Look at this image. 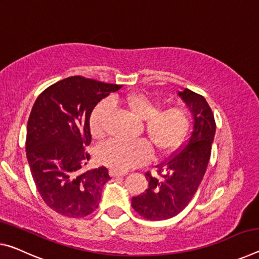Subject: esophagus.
<instances>
[{
	"label": "esophagus",
	"instance_id": "34e87169",
	"mask_svg": "<svg viewBox=\"0 0 259 259\" xmlns=\"http://www.w3.org/2000/svg\"><path fill=\"white\" fill-rule=\"evenodd\" d=\"M109 175L112 176V178H117V176H124L125 173H121V171H117L115 169H109Z\"/></svg>",
	"mask_w": 259,
	"mask_h": 259
}]
</instances>
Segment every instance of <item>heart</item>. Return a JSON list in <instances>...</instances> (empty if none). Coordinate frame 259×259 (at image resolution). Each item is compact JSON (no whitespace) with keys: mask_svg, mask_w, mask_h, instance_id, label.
Segmentation results:
<instances>
[{"mask_svg":"<svg viewBox=\"0 0 259 259\" xmlns=\"http://www.w3.org/2000/svg\"><path fill=\"white\" fill-rule=\"evenodd\" d=\"M114 102L124 106L139 120H144L145 135L157 153L170 154L182 144L189 129L187 109L178 106L161 109L159 102L144 93H130L114 99ZM112 108V102L102 100L92 110L90 131L94 138L104 136ZM151 157V147L144 141H110L97 151L98 161L117 171H128L144 165Z\"/></svg>","mask_w":259,"mask_h":259,"instance_id":"heart-1","label":"heart"}]
</instances>
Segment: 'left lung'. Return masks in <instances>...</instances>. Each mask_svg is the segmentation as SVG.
Here are the masks:
<instances>
[{
	"instance_id": "obj_1",
	"label": "left lung",
	"mask_w": 259,
	"mask_h": 259,
	"mask_svg": "<svg viewBox=\"0 0 259 259\" xmlns=\"http://www.w3.org/2000/svg\"><path fill=\"white\" fill-rule=\"evenodd\" d=\"M178 96L190 110L192 131L183 149L157 167L162 179L146 173L149 188L133 197L134 210L145 219L166 220L179 214L195 196L211 157L215 121L210 106L204 97L188 89Z\"/></svg>"
}]
</instances>
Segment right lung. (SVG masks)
<instances>
[{"label":"right lung","mask_w":259,"mask_h":259,"mask_svg":"<svg viewBox=\"0 0 259 259\" xmlns=\"http://www.w3.org/2000/svg\"><path fill=\"white\" fill-rule=\"evenodd\" d=\"M122 85L80 76L64 78L36 98L27 122L26 157L40 196L52 210L80 218L96 210L104 184V166L80 173L90 160V116L98 102Z\"/></svg>","instance_id":"obj_1"}]
</instances>
